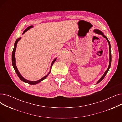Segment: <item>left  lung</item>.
<instances>
[{"label":"left lung","mask_w":122,"mask_h":122,"mask_svg":"<svg viewBox=\"0 0 122 122\" xmlns=\"http://www.w3.org/2000/svg\"><path fill=\"white\" fill-rule=\"evenodd\" d=\"M94 32L95 33H97V34H100V35H101L102 36H103L104 37H105L106 39L107 40V41H108V44H109V55H110V56H109V59H110V61H109V67H108V69H107V70L106 71V72H105V73L104 74V75H103V76H102V77L100 79V80L98 81V82H97V84H98V83H99V82H100L102 80H103V79H104V78L105 77V76H106V74L107 73V72H108V71H109V68H110V66H111V50H110V47H111V46H110V42H109V40H108V38H107V37L106 36H105L104 35H103V34L102 33L101 31H100V30H94Z\"/></svg>","instance_id":"left-lung-1"}]
</instances>
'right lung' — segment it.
<instances>
[{
  "label": "right lung",
  "mask_w": 122,
  "mask_h": 122,
  "mask_svg": "<svg viewBox=\"0 0 122 122\" xmlns=\"http://www.w3.org/2000/svg\"><path fill=\"white\" fill-rule=\"evenodd\" d=\"M32 27H33V26H30V27H29L28 28H27L26 29H25V30H24V31L23 32V34H24V33H25V32H26L27 30H28L30 28H32ZM20 39H21V37L18 38V39L15 42V44H14V49H13V51H12V63L13 67V68H14V70H15V71L16 72L17 75H18V77H19V78H20V80H21L23 81H24V82H25L28 83V84H30V85H36V84H38V83H39L40 82H41V81H42V80H44L45 79H46V78L47 77V76L50 74V71H51V68H52V65H53V63H54L55 62V61H56V58L53 61L52 64H51V67H50V71H49V73H48L47 75H46V76H44V77H43L42 79H40V80H38V81H28V80H26V79H24V78L23 77V76H21V75L20 74V73L19 72L18 70V69H17V67H16V62H16V61H15V50H16V49L17 43H18V41H19V40H20Z\"/></svg>",
  "instance_id": "obj_1"
}]
</instances>
